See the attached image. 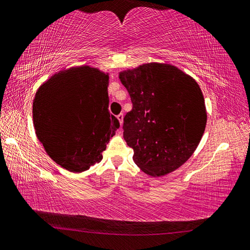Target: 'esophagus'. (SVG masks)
Masks as SVG:
<instances>
[{"label": "esophagus", "mask_w": 250, "mask_h": 250, "mask_svg": "<svg viewBox=\"0 0 250 250\" xmlns=\"http://www.w3.org/2000/svg\"><path fill=\"white\" fill-rule=\"evenodd\" d=\"M123 118H124V115H123V114H118V115H117V120L120 121V124H121V125L123 124Z\"/></svg>", "instance_id": "obj_1"}]
</instances>
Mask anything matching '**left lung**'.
<instances>
[{"label": "left lung", "mask_w": 250, "mask_h": 250, "mask_svg": "<svg viewBox=\"0 0 250 250\" xmlns=\"http://www.w3.org/2000/svg\"><path fill=\"white\" fill-rule=\"evenodd\" d=\"M133 103L123 136L144 172L159 177L190 158L207 125L198 83L170 64L147 63L120 74Z\"/></svg>", "instance_id": "obj_1"}]
</instances>
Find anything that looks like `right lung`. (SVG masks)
Instances as JSON below:
<instances>
[{
  "instance_id": "1",
  "label": "right lung",
  "mask_w": 250,
  "mask_h": 250,
  "mask_svg": "<svg viewBox=\"0 0 250 250\" xmlns=\"http://www.w3.org/2000/svg\"><path fill=\"white\" fill-rule=\"evenodd\" d=\"M108 76L90 67L55 74L33 103L34 127L47 154L61 167L82 172L102 160L120 122L108 112Z\"/></svg>"
}]
</instances>
